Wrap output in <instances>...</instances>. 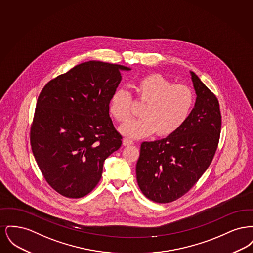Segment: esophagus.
<instances>
[{
    "label": "esophagus",
    "mask_w": 253,
    "mask_h": 253,
    "mask_svg": "<svg viewBox=\"0 0 253 253\" xmlns=\"http://www.w3.org/2000/svg\"><path fill=\"white\" fill-rule=\"evenodd\" d=\"M122 143L124 146H129V145L133 144V141L130 138H127V137H124L123 140H122Z\"/></svg>",
    "instance_id": "1"
}]
</instances>
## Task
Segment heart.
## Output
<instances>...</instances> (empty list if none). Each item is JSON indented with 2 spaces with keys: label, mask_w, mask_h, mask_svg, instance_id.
Returning a JSON list of instances; mask_svg holds the SVG:
<instances>
[{
  "label": "heart",
  "mask_w": 253,
  "mask_h": 253,
  "mask_svg": "<svg viewBox=\"0 0 253 253\" xmlns=\"http://www.w3.org/2000/svg\"><path fill=\"white\" fill-rule=\"evenodd\" d=\"M139 100L145 101L138 119L122 124L121 132L140 138L153 133L166 136L178 131L187 121L194 105L193 90L183 84H173L160 74L140 79L134 85ZM132 97L124 88L116 89L109 100V111L116 121H127L132 113Z\"/></svg>",
  "instance_id": "heart-1"
}]
</instances>
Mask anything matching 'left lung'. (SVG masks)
I'll list each match as a JSON object with an SVG mask.
<instances>
[{"mask_svg":"<svg viewBox=\"0 0 253 253\" xmlns=\"http://www.w3.org/2000/svg\"><path fill=\"white\" fill-rule=\"evenodd\" d=\"M196 100L178 131L140 147L136 180L142 193L157 203H169L188 193L209 168L221 132L215 95L191 71Z\"/></svg>","mask_w":253,"mask_h":253,"instance_id":"8db88e82","label":"left lung"}]
</instances>
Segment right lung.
I'll list each match as a JSON object with an SVG mask.
<instances>
[{"label":"right lung","instance_id":"1","mask_svg":"<svg viewBox=\"0 0 253 253\" xmlns=\"http://www.w3.org/2000/svg\"><path fill=\"white\" fill-rule=\"evenodd\" d=\"M129 67L90 60L51 80L37 101L30 143L49 185L81 198L100 180L104 160L121 146L109 100Z\"/></svg>","mask_w":253,"mask_h":253}]
</instances>
